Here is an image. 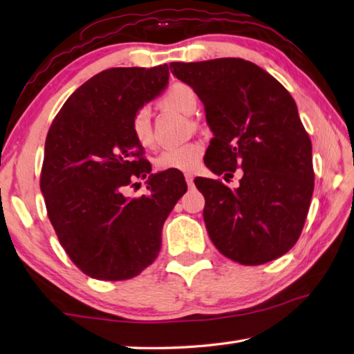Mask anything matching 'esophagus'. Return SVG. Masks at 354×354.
<instances>
[{"label":"esophagus","mask_w":354,"mask_h":354,"mask_svg":"<svg viewBox=\"0 0 354 354\" xmlns=\"http://www.w3.org/2000/svg\"><path fill=\"white\" fill-rule=\"evenodd\" d=\"M184 178H185V183H187L189 187H192V185H194V175H192V173H185Z\"/></svg>","instance_id":"1"}]
</instances>
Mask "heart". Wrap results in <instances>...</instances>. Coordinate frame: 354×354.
I'll list each match as a JSON object with an SVG mask.
<instances>
[{
    "label": "heart",
    "instance_id": "heart-1",
    "mask_svg": "<svg viewBox=\"0 0 354 354\" xmlns=\"http://www.w3.org/2000/svg\"><path fill=\"white\" fill-rule=\"evenodd\" d=\"M159 104L167 109L178 111L190 115L196 109L198 97L194 88L184 82H175L160 95ZM131 134L142 148H151L154 145V133L151 123V113L147 106L139 107L131 118ZM205 147L201 142H189L184 145L167 148L156 159V169L159 171H194L200 167Z\"/></svg>",
    "mask_w": 354,
    "mask_h": 354
}]
</instances>
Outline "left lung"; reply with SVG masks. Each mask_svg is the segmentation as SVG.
<instances>
[{"mask_svg": "<svg viewBox=\"0 0 354 354\" xmlns=\"http://www.w3.org/2000/svg\"><path fill=\"white\" fill-rule=\"evenodd\" d=\"M206 109L214 137L205 164L230 181L196 178L209 237L221 254L261 266L297 243L314 192L313 143L292 95L266 70L237 57L171 62Z\"/></svg>", "mask_w": 354, "mask_h": 354, "instance_id": "obj_1", "label": "left lung"}]
</instances>
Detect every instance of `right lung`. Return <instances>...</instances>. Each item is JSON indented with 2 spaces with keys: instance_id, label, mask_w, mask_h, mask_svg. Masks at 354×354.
<instances>
[{
  "instance_id": "right-lung-1",
  "label": "right lung",
  "mask_w": 354,
  "mask_h": 354,
  "mask_svg": "<svg viewBox=\"0 0 354 354\" xmlns=\"http://www.w3.org/2000/svg\"><path fill=\"white\" fill-rule=\"evenodd\" d=\"M167 81L165 64L101 71L70 95L48 131L40 173L48 218L71 262L91 278L124 281L151 266L164 221L187 190L176 173L149 175L129 128ZM147 176V196H124Z\"/></svg>"
}]
</instances>
